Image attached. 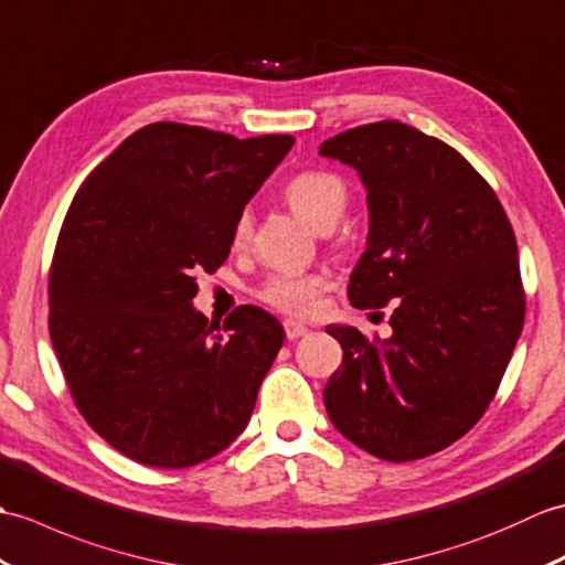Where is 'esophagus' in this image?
<instances>
[{"mask_svg":"<svg viewBox=\"0 0 565 565\" xmlns=\"http://www.w3.org/2000/svg\"><path fill=\"white\" fill-rule=\"evenodd\" d=\"M282 326H285V335H287V341H297V338H302V335H307V333H309V326L299 323V321H295V319H287Z\"/></svg>","mask_w":565,"mask_h":565,"instance_id":"esophagus-1","label":"esophagus"}]
</instances>
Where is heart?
Segmentation results:
<instances>
[{"mask_svg": "<svg viewBox=\"0 0 565 565\" xmlns=\"http://www.w3.org/2000/svg\"><path fill=\"white\" fill-rule=\"evenodd\" d=\"M285 200L309 227L329 232L343 215L348 188L343 179L331 171H302L285 185ZM250 227H254V220H250V212L244 210L236 217L232 232V244L236 248L250 239ZM323 287L326 280L317 273H278L270 275L258 295L266 305L302 317L317 307Z\"/></svg>", "mask_w": 565, "mask_h": 565, "instance_id": "heart-1", "label": "heart"}]
</instances>
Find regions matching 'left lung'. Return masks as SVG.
<instances>
[{
  "label": "left lung",
  "mask_w": 565,
  "mask_h": 565,
  "mask_svg": "<svg viewBox=\"0 0 565 565\" xmlns=\"http://www.w3.org/2000/svg\"><path fill=\"white\" fill-rule=\"evenodd\" d=\"M319 154L353 167L367 191L350 305L392 307L384 341L326 326L343 348L326 413L374 457L423 459L467 435L503 380L524 323L515 234L479 171L406 122L360 125Z\"/></svg>",
  "instance_id": "obj_1"
}]
</instances>
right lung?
Wrapping results in <instances>:
<instances>
[{
	"label": "right lung",
	"mask_w": 565,
	"mask_h": 565,
	"mask_svg": "<svg viewBox=\"0 0 565 565\" xmlns=\"http://www.w3.org/2000/svg\"><path fill=\"white\" fill-rule=\"evenodd\" d=\"M292 145L152 122L74 195L50 268V341L74 404L120 455L195 467L248 425L282 326L250 305L207 323L195 275L227 260L236 217Z\"/></svg>",
	"instance_id": "add662e5"
}]
</instances>
